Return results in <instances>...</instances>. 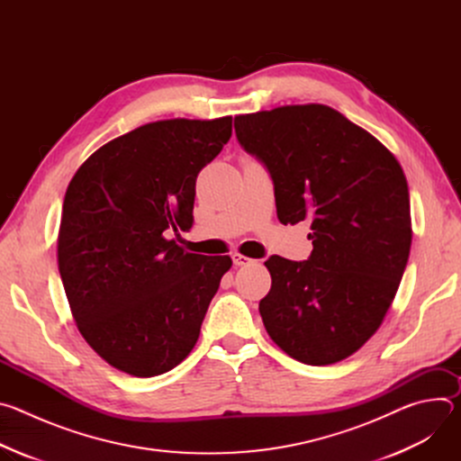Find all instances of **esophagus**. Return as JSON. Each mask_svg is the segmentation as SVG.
I'll list each match as a JSON object with an SVG mask.
<instances>
[{"instance_id":"1","label":"esophagus","mask_w":461,"mask_h":461,"mask_svg":"<svg viewBox=\"0 0 461 461\" xmlns=\"http://www.w3.org/2000/svg\"><path fill=\"white\" fill-rule=\"evenodd\" d=\"M231 258H233V265H235V267H248L249 262H251V258H249V257L240 255V253H237V251L231 255Z\"/></svg>"}]
</instances>
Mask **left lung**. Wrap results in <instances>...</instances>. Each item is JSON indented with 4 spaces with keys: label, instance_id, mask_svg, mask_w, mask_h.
<instances>
[{
    "label": "left lung",
    "instance_id": "obj_1",
    "mask_svg": "<svg viewBox=\"0 0 461 461\" xmlns=\"http://www.w3.org/2000/svg\"><path fill=\"white\" fill-rule=\"evenodd\" d=\"M246 153L265 164L283 224L310 221L308 260L272 255L267 332L304 365H332L379 328L412 242L411 196L393 155L339 111L285 105L235 116Z\"/></svg>",
    "mask_w": 461,
    "mask_h": 461
}]
</instances>
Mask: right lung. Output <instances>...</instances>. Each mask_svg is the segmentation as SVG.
<instances>
[{
  "label": "right lung",
  "instance_id": "add662e5",
  "mask_svg": "<svg viewBox=\"0 0 461 461\" xmlns=\"http://www.w3.org/2000/svg\"><path fill=\"white\" fill-rule=\"evenodd\" d=\"M231 137V116L160 120L95 151L63 199L58 268L78 330L111 366L153 377L193 350L228 255L184 251L196 175Z\"/></svg>",
  "mask_w": 461,
  "mask_h": 461
}]
</instances>
